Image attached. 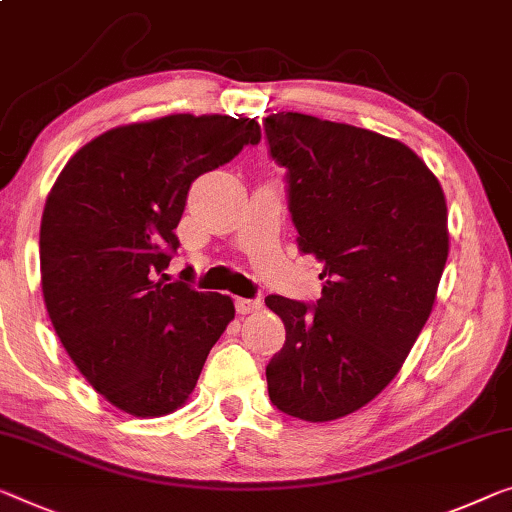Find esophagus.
<instances>
[{"label":"esophagus","mask_w":512,"mask_h":512,"mask_svg":"<svg viewBox=\"0 0 512 512\" xmlns=\"http://www.w3.org/2000/svg\"><path fill=\"white\" fill-rule=\"evenodd\" d=\"M234 305H236V312H239V315H250V312H257L259 308H262V301L259 299H236Z\"/></svg>","instance_id":"obj_1"}]
</instances>
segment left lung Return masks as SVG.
<instances>
[{
  "label": "left lung",
  "instance_id": "left-lung-1",
  "mask_svg": "<svg viewBox=\"0 0 512 512\" xmlns=\"http://www.w3.org/2000/svg\"><path fill=\"white\" fill-rule=\"evenodd\" d=\"M287 167L299 248L324 264L315 305L266 296L285 345L266 365L285 414L326 423L375 400L430 317L448 259L439 181L393 137L301 112L264 119Z\"/></svg>",
  "mask_w": 512,
  "mask_h": 512
}]
</instances>
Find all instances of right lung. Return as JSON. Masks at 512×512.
<instances>
[{
	"label": "right lung",
	"instance_id": "obj_1",
	"mask_svg": "<svg viewBox=\"0 0 512 512\" xmlns=\"http://www.w3.org/2000/svg\"><path fill=\"white\" fill-rule=\"evenodd\" d=\"M262 140L255 119L167 114L94 137L41 218V287L61 345L94 391L137 418L186 404L234 301L165 276L200 174Z\"/></svg>",
	"mask_w": 512,
	"mask_h": 512
}]
</instances>
